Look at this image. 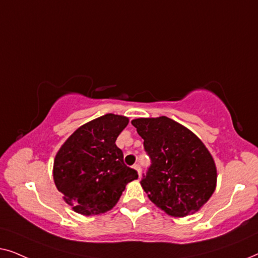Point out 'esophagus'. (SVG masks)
Instances as JSON below:
<instances>
[{"mask_svg": "<svg viewBox=\"0 0 258 258\" xmlns=\"http://www.w3.org/2000/svg\"><path fill=\"white\" fill-rule=\"evenodd\" d=\"M134 169H135V170L137 171V174H139V176H141V167L139 164H135L134 165Z\"/></svg>", "mask_w": 258, "mask_h": 258, "instance_id": "1", "label": "esophagus"}]
</instances>
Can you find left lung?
I'll list each match as a JSON object with an SVG mask.
<instances>
[{
    "label": "left lung",
    "instance_id": "1",
    "mask_svg": "<svg viewBox=\"0 0 258 258\" xmlns=\"http://www.w3.org/2000/svg\"><path fill=\"white\" fill-rule=\"evenodd\" d=\"M132 124L151 158L141 181L149 200L172 217L197 213L217 183L216 164L204 143L167 116L135 118Z\"/></svg>",
    "mask_w": 258,
    "mask_h": 258
}]
</instances>
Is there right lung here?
Returning <instances> with one entry per match:
<instances>
[{"label": "right lung", "instance_id": "1", "mask_svg": "<svg viewBox=\"0 0 258 258\" xmlns=\"http://www.w3.org/2000/svg\"><path fill=\"white\" fill-rule=\"evenodd\" d=\"M129 118L105 114L81 125L56 154L52 176L63 200L77 214L101 215L118 202L125 185L137 179L123 162L116 140Z\"/></svg>", "mask_w": 258, "mask_h": 258}]
</instances>
